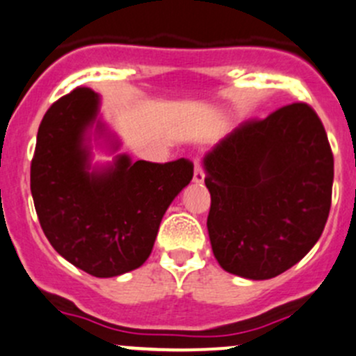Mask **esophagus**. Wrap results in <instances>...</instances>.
Masks as SVG:
<instances>
[{
  "label": "esophagus",
  "mask_w": 356,
  "mask_h": 356,
  "mask_svg": "<svg viewBox=\"0 0 356 356\" xmlns=\"http://www.w3.org/2000/svg\"><path fill=\"white\" fill-rule=\"evenodd\" d=\"M204 179V172L203 168H201V161L200 158H195V172H193V182H196V184H201Z\"/></svg>",
  "instance_id": "34e87169"
}]
</instances>
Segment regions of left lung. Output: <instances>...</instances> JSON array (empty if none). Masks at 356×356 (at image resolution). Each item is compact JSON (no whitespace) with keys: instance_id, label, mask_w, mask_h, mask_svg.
Here are the masks:
<instances>
[{"instance_id":"8db88e82","label":"left lung","mask_w":356,"mask_h":356,"mask_svg":"<svg viewBox=\"0 0 356 356\" xmlns=\"http://www.w3.org/2000/svg\"><path fill=\"white\" fill-rule=\"evenodd\" d=\"M203 163L211 196L207 227L224 270L272 279L318 241L331 210L334 156L310 105L243 122Z\"/></svg>"}]
</instances>
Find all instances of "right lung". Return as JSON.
<instances>
[{"mask_svg": "<svg viewBox=\"0 0 356 356\" xmlns=\"http://www.w3.org/2000/svg\"><path fill=\"white\" fill-rule=\"evenodd\" d=\"M98 95L75 88L42 117L31 161V193L42 232L72 265L113 277L148 260L163 213L193 179L186 158L132 163L89 174L84 132L98 113Z\"/></svg>", "mask_w": 356, "mask_h": 356, "instance_id": "add662e5", "label": "right lung"}]
</instances>
